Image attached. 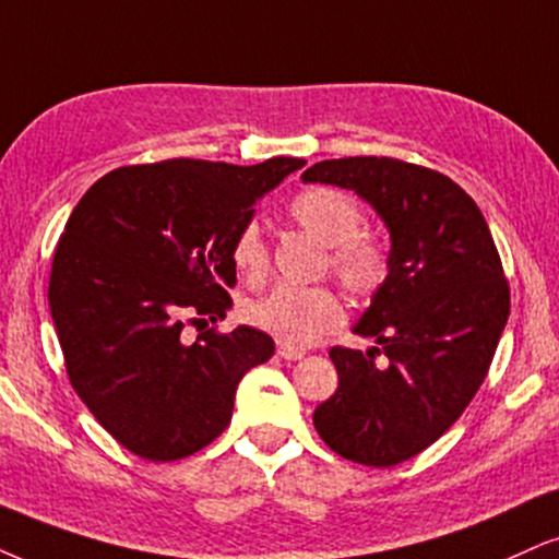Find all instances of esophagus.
Wrapping results in <instances>:
<instances>
[{"label": "esophagus", "mask_w": 559, "mask_h": 559, "mask_svg": "<svg viewBox=\"0 0 559 559\" xmlns=\"http://www.w3.org/2000/svg\"><path fill=\"white\" fill-rule=\"evenodd\" d=\"M277 355L282 357V360H302V357H306L302 349L290 347V344H282V342H277Z\"/></svg>", "instance_id": "esophagus-1"}]
</instances>
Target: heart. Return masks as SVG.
<instances>
[{
	"instance_id": "obj_1",
	"label": "heart",
	"mask_w": 559,
	"mask_h": 559,
	"mask_svg": "<svg viewBox=\"0 0 559 559\" xmlns=\"http://www.w3.org/2000/svg\"><path fill=\"white\" fill-rule=\"evenodd\" d=\"M290 215L302 230L329 248L326 264L355 295H373L389 277V251L378 236L357 233L362 210L347 191L308 189L290 202ZM233 264L243 280L259 285L266 277L269 251L257 223H248L233 240ZM248 321L290 347H308L342 323V302L329 287L280 285L248 306Z\"/></svg>"
}]
</instances>
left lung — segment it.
Listing matches in <instances>:
<instances>
[{
  "label": "left lung",
  "mask_w": 559,
  "mask_h": 559,
  "mask_svg": "<svg viewBox=\"0 0 559 559\" xmlns=\"http://www.w3.org/2000/svg\"><path fill=\"white\" fill-rule=\"evenodd\" d=\"M300 178L355 191L391 238L389 277L353 326L376 347H332L340 385L313 425L344 459L402 464L456 423L490 370L511 313L498 248L474 199L423 165L342 157Z\"/></svg>",
  "instance_id": "1"
}]
</instances>
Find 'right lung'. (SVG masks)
Masks as SVG:
<instances>
[{"label":"right lung","mask_w":559,"mask_h":559,"mask_svg":"<svg viewBox=\"0 0 559 559\" xmlns=\"http://www.w3.org/2000/svg\"><path fill=\"white\" fill-rule=\"evenodd\" d=\"M302 165H129L74 206L48 306L74 391L136 456L176 461L210 445L230 423L240 378L274 355L272 336L253 326L210 329L189 344L183 319H225L233 240L253 204Z\"/></svg>","instance_id":"obj_1"}]
</instances>
